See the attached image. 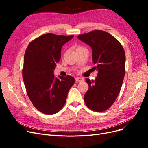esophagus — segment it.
Wrapping results in <instances>:
<instances>
[{
    "label": "esophagus",
    "mask_w": 148,
    "mask_h": 148,
    "mask_svg": "<svg viewBox=\"0 0 148 148\" xmlns=\"http://www.w3.org/2000/svg\"><path fill=\"white\" fill-rule=\"evenodd\" d=\"M75 80H76V82H82L84 81V79L81 78V77H77V78H75Z\"/></svg>",
    "instance_id": "1"
}]
</instances>
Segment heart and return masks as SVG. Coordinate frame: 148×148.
Masks as SVG:
<instances>
[{
  "instance_id": "obj_1",
  "label": "heart",
  "mask_w": 148,
  "mask_h": 148,
  "mask_svg": "<svg viewBox=\"0 0 148 148\" xmlns=\"http://www.w3.org/2000/svg\"><path fill=\"white\" fill-rule=\"evenodd\" d=\"M78 48H80V47H78L77 49H78Z\"/></svg>"
}]
</instances>
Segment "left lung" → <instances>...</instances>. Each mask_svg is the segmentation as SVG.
Instances as JSON below:
<instances>
[{"mask_svg": "<svg viewBox=\"0 0 148 148\" xmlns=\"http://www.w3.org/2000/svg\"><path fill=\"white\" fill-rule=\"evenodd\" d=\"M92 49V59L97 71L95 80L86 79L89 89L84 96L88 108L103 112L113 104L120 92L125 76V53L118 40L110 34L95 30L78 36Z\"/></svg>", "mask_w": 148, "mask_h": 148, "instance_id": "obj_1", "label": "left lung"}]
</instances>
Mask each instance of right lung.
<instances>
[{"label":"right lung","mask_w":148,"mask_h":148,"mask_svg":"<svg viewBox=\"0 0 148 148\" xmlns=\"http://www.w3.org/2000/svg\"><path fill=\"white\" fill-rule=\"evenodd\" d=\"M74 36L43 34L31 41L25 51L23 78L27 95L41 112L53 115L65 104L75 78H56L53 70L61 58L62 46Z\"/></svg>","instance_id":"right-lung-1"}]
</instances>
